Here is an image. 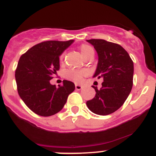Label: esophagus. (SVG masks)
I'll return each mask as SVG.
<instances>
[{
    "instance_id": "34e87169",
    "label": "esophagus",
    "mask_w": 156,
    "mask_h": 156,
    "mask_svg": "<svg viewBox=\"0 0 156 156\" xmlns=\"http://www.w3.org/2000/svg\"><path fill=\"white\" fill-rule=\"evenodd\" d=\"M75 88H76V90H80L82 89L83 86H81V85H79V84H75Z\"/></svg>"
}]
</instances>
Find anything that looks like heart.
<instances>
[{
    "label": "heart",
    "mask_w": 156,
    "mask_h": 156,
    "mask_svg": "<svg viewBox=\"0 0 156 156\" xmlns=\"http://www.w3.org/2000/svg\"><path fill=\"white\" fill-rule=\"evenodd\" d=\"M80 51L83 58H87L90 55H93L94 54V48L88 44H82L80 47ZM65 54L62 53L60 55V61L64 59ZM87 72L85 70H77V69H69L66 72L65 77L70 81L75 83H79L82 80L83 77L86 75Z\"/></svg>",
    "instance_id": "b5f03b06"
}]
</instances>
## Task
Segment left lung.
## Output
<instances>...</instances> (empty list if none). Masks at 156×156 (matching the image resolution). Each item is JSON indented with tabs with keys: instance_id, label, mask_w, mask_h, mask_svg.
<instances>
[{
	"instance_id": "left-lung-1",
	"label": "left lung",
	"mask_w": 156,
	"mask_h": 156,
	"mask_svg": "<svg viewBox=\"0 0 156 156\" xmlns=\"http://www.w3.org/2000/svg\"><path fill=\"white\" fill-rule=\"evenodd\" d=\"M98 55L93 77L102 78L101 87L94 88L95 97L87 101L88 108L100 115H109L119 109L129 96L133 87V62L124 48L101 39L87 40Z\"/></svg>"
}]
</instances>
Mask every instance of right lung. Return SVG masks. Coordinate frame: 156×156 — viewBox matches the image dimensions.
Here are the masks:
<instances>
[{
    "mask_svg": "<svg viewBox=\"0 0 156 156\" xmlns=\"http://www.w3.org/2000/svg\"><path fill=\"white\" fill-rule=\"evenodd\" d=\"M49 41L34 45L20 57L16 70L18 93L30 110L41 116H51L64 107L75 90L71 81L56 87L50 80L59 70V56L73 43Z\"/></svg>",
    "mask_w": 156,
    "mask_h": 156,
    "instance_id": "add662e5",
    "label": "right lung"
}]
</instances>
